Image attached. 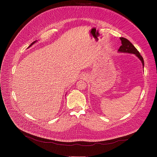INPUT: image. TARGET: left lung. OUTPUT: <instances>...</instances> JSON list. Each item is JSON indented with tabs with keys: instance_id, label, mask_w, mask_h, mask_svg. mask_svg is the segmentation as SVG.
<instances>
[{
	"instance_id": "1",
	"label": "left lung",
	"mask_w": 157,
	"mask_h": 157,
	"mask_svg": "<svg viewBox=\"0 0 157 157\" xmlns=\"http://www.w3.org/2000/svg\"><path fill=\"white\" fill-rule=\"evenodd\" d=\"M121 41V46L118 49V52L119 53H130V54H134L135 55L138 59L141 61L143 67L144 68V60L141 54L139 53L137 49L134 47V46L132 44L130 41L124 38V37H120V38Z\"/></svg>"
}]
</instances>
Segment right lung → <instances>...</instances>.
Segmentation results:
<instances>
[{
    "mask_svg": "<svg viewBox=\"0 0 157 157\" xmlns=\"http://www.w3.org/2000/svg\"><path fill=\"white\" fill-rule=\"evenodd\" d=\"M36 42H37V40H35V41H34V42H33V43H32V44H30V46H29V47H28V48H30V46H32V45H33V44H35V43H36Z\"/></svg>",
    "mask_w": 157,
    "mask_h": 157,
    "instance_id": "add662e5",
    "label": "right lung"
}]
</instances>
